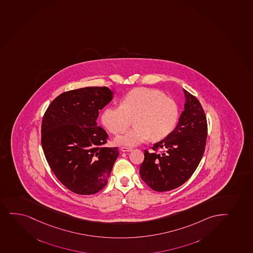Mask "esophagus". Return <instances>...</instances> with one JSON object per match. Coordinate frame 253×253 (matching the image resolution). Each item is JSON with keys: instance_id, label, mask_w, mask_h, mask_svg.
<instances>
[{"instance_id": "obj_1", "label": "esophagus", "mask_w": 253, "mask_h": 253, "mask_svg": "<svg viewBox=\"0 0 253 253\" xmlns=\"http://www.w3.org/2000/svg\"><path fill=\"white\" fill-rule=\"evenodd\" d=\"M121 151H122L123 152H129V151H133V148L123 146V147H121Z\"/></svg>"}]
</instances>
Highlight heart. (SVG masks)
<instances>
[{
    "instance_id": "heart-1",
    "label": "heart",
    "mask_w": 253,
    "mask_h": 253,
    "mask_svg": "<svg viewBox=\"0 0 253 253\" xmlns=\"http://www.w3.org/2000/svg\"><path fill=\"white\" fill-rule=\"evenodd\" d=\"M134 120L135 128L119 135L118 145L135 146L165 139L178 120V107L171 97L153 88L138 87L125 94L119 106L106 108L102 122L111 133L125 132Z\"/></svg>"
}]
</instances>
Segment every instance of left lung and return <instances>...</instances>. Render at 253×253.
I'll return each instance as SVG.
<instances>
[{
    "mask_svg": "<svg viewBox=\"0 0 253 253\" xmlns=\"http://www.w3.org/2000/svg\"><path fill=\"white\" fill-rule=\"evenodd\" d=\"M183 91L184 111L176 128L166 139L154 144L151 151L145 150L139 168L143 181L157 192L172 190L183 184L205 153L208 135L205 110L196 97Z\"/></svg>",
    "mask_w": 253,
    "mask_h": 253,
    "instance_id": "obj_1",
    "label": "left lung"
}]
</instances>
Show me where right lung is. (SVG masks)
Returning <instances> with one entry per match:
<instances>
[{
  "mask_svg": "<svg viewBox=\"0 0 253 253\" xmlns=\"http://www.w3.org/2000/svg\"><path fill=\"white\" fill-rule=\"evenodd\" d=\"M106 86L66 91L43 114L41 144L49 168L69 190L90 195L105 187L119 156L105 147L108 135L97 124L99 110L113 98Z\"/></svg>",
  "mask_w": 253,
  "mask_h": 253,
  "instance_id": "obj_1",
  "label": "right lung"
}]
</instances>
